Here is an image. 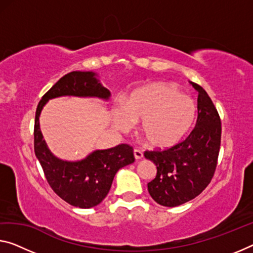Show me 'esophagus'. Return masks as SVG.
I'll list each match as a JSON object with an SVG mask.
<instances>
[{
  "instance_id": "1",
  "label": "esophagus",
  "mask_w": 253,
  "mask_h": 253,
  "mask_svg": "<svg viewBox=\"0 0 253 253\" xmlns=\"http://www.w3.org/2000/svg\"><path fill=\"white\" fill-rule=\"evenodd\" d=\"M133 155H134V158L137 159V161H139V159H142V157H143L142 151L139 150V149H134L133 150Z\"/></svg>"
}]
</instances>
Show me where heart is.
I'll return each mask as SVG.
<instances>
[{
	"label": "heart",
	"instance_id": "obj_1",
	"mask_svg": "<svg viewBox=\"0 0 253 253\" xmlns=\"http://www.w3.org/2000/svg\"><path fill=\"white\" fill-rule=\"evenodd\" d=\"M196 105L189 96L178 94L169 84H151L133 92L114 112V126L122 132L140 123L139 132L147 145L165 148L175 143L190 129Z\"/></svg>",
	"mask_w": 253,
	"mask_h": 253
}]
</instances>
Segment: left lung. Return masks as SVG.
<instances>
[{
    "mask_svg": "<svg viewBox=\"0 0 253 253\" xmlns=\"http://www.w3.org/2000/svg\"><path fill=\"white\" fill-rule=\"evenodd\" d=\"M190 84L198 91V118L191 133L170 148L145 151V157L157 167L156 177L148 183L149 194L165 207H176L199 196L211 183L218 159V112L203 87Z\"/></svg>",
    "mask_w": 253,
    "mask_h": 253,
    "instance_id": "left-lung-1",
    "label": "left lung"
}]
</instances>
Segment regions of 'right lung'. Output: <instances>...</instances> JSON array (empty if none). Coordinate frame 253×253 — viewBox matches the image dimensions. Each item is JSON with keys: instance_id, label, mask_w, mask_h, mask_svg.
<instances>
[{"instance_id": "1", "label": "right lung", "mask_w": 253, "mask_h": 253, "mask_svg": "<svg viewBox=\"0 0 253 253\" xmlns=\"http://www.w3.org/2000/svg\"><path fill=\"white\" fill-rule=\"evenodd\" d=\"M96 77V73L90 71H72L62 77L42 97L35 116V155L41 163L46 180L53 191L64 201L84 209L95 207L105 199L116 172L134 162L133 148L121 143L110 149L92 151L81 161H62L50 153L42 139L40 115L44 105L56 97H98L107 100L111 92Z\"/></svg>"}]
</instances>
